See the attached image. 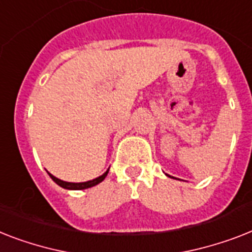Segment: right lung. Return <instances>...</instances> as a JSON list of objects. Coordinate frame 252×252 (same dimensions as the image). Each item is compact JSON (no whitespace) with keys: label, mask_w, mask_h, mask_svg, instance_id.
Returning <instances> with one entry per match:
<instances>
[{"label":"right lung","mask_w":252,"mask_h":252,"mask_svg":"<svg viewBox=\"0 0 252 252\" xmlns=\"http://www.w3.org/2000/svg\"><path fill=\"white\" fill-rule=\"evenodd\" d=\"M108 171H106L105 173L102 176H99V177H97V179L94 180H91V181H87V183H66V181H62V180L57 179V177H54V176L52 175V173H49V176L52 177V180L54 181V183L58 184L59 186H62V188H64V189H69V190H83V189H88V188H92V186L97 185V184L102 183L103 180H105V177L107 176Z\"/></svg>","instance_id":"1"}]
</instances>
